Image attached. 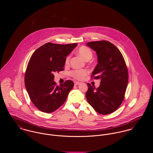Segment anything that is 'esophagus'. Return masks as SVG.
Segmentation results:
<instances>
[{"label": "esophagus", "mask_w": 153, "mask_h": 153, "mask_svg": "<svg viewBox=\"0 0 153 153\" xmlns=\"http://www.w3.org/2000/svg\"><path fill=\"white\" fill-rule=\"evenodd\" d=\"M81 83V82H75V83H74V84L75 85H80Z\"/></svg>", "instance_id": "obj_1"}]
</instances>
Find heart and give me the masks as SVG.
Here are the masks:
<instances>
[{"label":"heart","mask_w":153,"mask_h":153,"mask_svg":"<svg viewBox=\"0 0 153 153\" xmlns=\"http://www.w3.org/2000/svg\"><path fill=\"white\" fill-rule=\"evenodd\" d=\"M77 53L85 60L88 61L92 56V51L85 46H81L77 51ZM70 59V56H68L65 59V64H68L69 63ZM88 74V71L85 69H76L72 71L71 72V75L72 77L76 79H82Z\"/></svg>","instance_id":"b5f03b06"}]
</instances>
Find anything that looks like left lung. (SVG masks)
<instances>
[{
  "mask_svg": "<svg viewBox=\"0 0 153 153\" xmlns=\"http://www.w3.org/2000/svg\"><path fill=\"white\" fill-rule=\"evenodd\" d=\"M87 45L96 52L98 58L91 76L100 79L101 82L97 88L88 83L86 98L97 112L111 114L121 105L128 85V73L124 59L120 50L108 41L89 42Z\"/></svg>",
  "mask_w": 153,
  "mask_h": 153,
  "instance_id": "1",
  "label": "left lung"
}]
</instances>
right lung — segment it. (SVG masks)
<instances>
[{"mask_svg": "<svg viewBox=\"0 0 153 153\" xmlns=\"http://www.w3.org/2000/svg\"><path fill=\"white\" fill-rule=\"evenodd\" d=\"M77 44H44L30 57L25 75V85L30 99L40 111L51 113L65 102L74 84L71 80L57 86L53 73L64 70L66 57Z\"/></svg>", "mask_w": 153, "mask_h": 153, "instance_id": "add662e5", "label": "right lung"}]
</instances>
